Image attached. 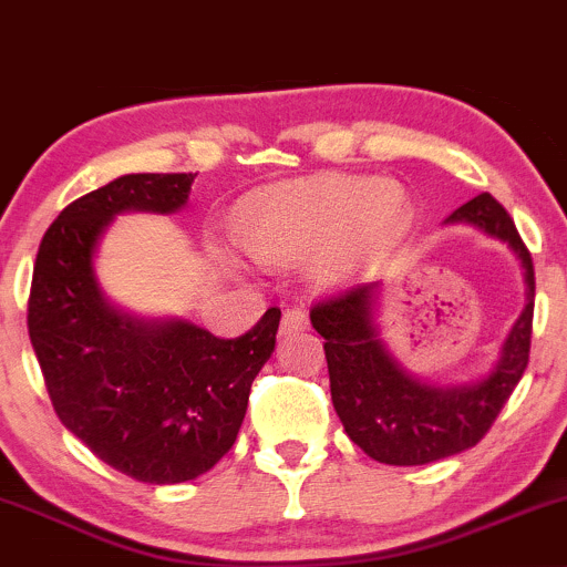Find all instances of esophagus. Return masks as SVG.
Segmentation results:
<instances>
[{"instance_id": "1", "label": "esophagus", "mask_w": 567, "mask_h": 567, "mask_svg": "<svg viewBox=\"0 0 567 567\" xmlns=\"http://www.w3.org/2000/svg\"><path fill=\"white\" fill-rule=\"evenodd\" d=\"M306 328H309V315H306L303 309H285L282 324H279V333L290 336V333H298V330H306Z\"/></svg>"}]
</instances>
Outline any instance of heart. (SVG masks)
<instances>
[{
    "instance_id": "1",
    "label": "heart",
    "mask_w": 567,
    "mask_h": 567,
    "mask_svg": "<svg viewBox=\"0 0 567 567\" xmlns=\"http://www.w3.org/2000/svg\"><path fill=\"white\" fill-rule=\"evenodd\" d=\"M405 194L389 181L320 175L269 194L239 226L245 250L271 266L320 258V275L336 277L386 239L405 218Z\"/></svg>"
}]
</instances>
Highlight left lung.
<instances>
[{"mask_svg":"<svg viewBox=\"0 0 567 567\" xmlns=\"http://www.w3.org/2000/svg\"><path fill=\"white\" fill-rule=\"evenodd\" d=\"M447 220H466L504 239L523 261L528 303L501 349L498 365L480 383L434 389L410 379L383 349L370 320L375 282L336 290L311 306V324L324 338L333 408L349 440L370 458L392 466H419L474 447L498 419L523 379L533 336V258L509 213L483 192Z\"/></svg>","mask_w":567,"mask_h":567,"instance_id":"1","label":"left lung"}]
</instances>
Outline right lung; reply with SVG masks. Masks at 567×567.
I'll return each mask as SVG.
<instances>
[{"label": "right lung", "instance_id": "obj_1", "mask_svg": "<svg viewBox=\"0 0 567 567\" xmlns=\"http://www.w3.org/2000/svg\"><path fill=\"white\" fill-rule=\"evenodd\" d=\"M197 173H133L61 210L39 245L29 336L61 424L103 464L173 485L231 451L258 370L275 351L282 311L237 338L188 322L130 320L103 301L93 252L122 210L173 213Z\"/></svg>", "mask_w": 567, "mask_h": 567}]
</instances>
